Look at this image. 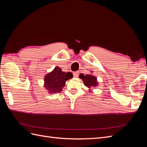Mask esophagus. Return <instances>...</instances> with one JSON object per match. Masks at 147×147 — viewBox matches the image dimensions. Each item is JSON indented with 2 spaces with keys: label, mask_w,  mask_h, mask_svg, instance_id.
Returning a JSON list of instances; mask_svg holds the SVG:
<instances>
[{
  "label": "esophagus",
  "mask_w": 147,
  "mask_h": 147,
  "mask_svg": "<svg viewBox=\"0 0 147 147\" xmlns=\"http://www.w3.org/2000/svg\"><path fill=\"white\" fill-rule=\"evenodd\" d=\"M73 74H74V77H75V78L78 77V75H79V74H78V72H74Z\"/></svg>",
  "instance_id": "obj_1"
}]
</instances>
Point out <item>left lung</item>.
<instances>
[{
	"mask_svg": "<svg viewBox=\"0 0 147 147\" xmlns=\"http://www.w3.org/2000/svg\"><path fill=\"white\" fill-rule=\"evenodd\" d=\"M79 78L82 80L84 86L89 88V91L90 92H92L91 88H96L98 86L99 83L97 82L96 77L91 74H86L84 75V74H81L79 75Z\"/></svg>",
	"mask_w": 147,
	"mask_h": 147,
	"instance_id": "left-lung-1",
	"label": "left lung"
}]
</instances>
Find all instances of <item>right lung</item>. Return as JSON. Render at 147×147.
I'll return each mask as SVG.
<instances>
[{
    "mask_svg": "<svg viewBox=\"0 0 147 147\" xmlns=\"http://www.w3.org/2000/svg\"><path fill=\"white\" fill-rule=\"evenodd\" d=\"M73 75L71 72L66 73L62 71L59 67H55L51 72L47 74L44 78V87L49 94L61 92L65 85V82L72 78Z\"/></svg>",
    "mask_w": 147,
    "mask_h": 147,
    "instance_id": "add662e5",
    "label": "right lung"
}]
</instances>
